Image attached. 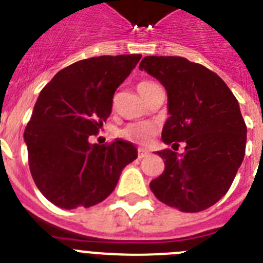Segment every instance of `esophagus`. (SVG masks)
Wrapping results in <instances>:
<instances>
[{"label":"esophagus","instance_id":"34e87169","mask_svg":"<svg viewBox=\"0 0 263 263\" xmlns=\"http://www.w3.org/2000/svg\"><path fill=\"white\" fill-rule=\"evenodd\" d=\"M148 155V152H146V150H143V148H139L138 150V158L139 159H142V158L147 157Z\"/></svg>","mask_w":263,"mask_h":263}]
</instances>
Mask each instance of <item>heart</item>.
Listing matches in <instances>:
<instances>
[{
	"mask_svg": "<svg viewBox=\"0 0 263 263\" xmlns=\"http://www.w3.org/2000/svg\"><path fill=\"white\" fill-rule=\"evenodd\" d=\"M157 85L154 81H141L138 84V92L141 96L147 92L152 87ZM157 126L152 122L147 121H139V122H130L127 124L124 129L120 132V136L126 141H130L133 143H138V145H147L152 142V139L157 136Z\"/></svg>",
	"mask_w": 263,
	"mask_h": 263,
	"instance_id": "1",
	"label": "heart"
}]
</instances>
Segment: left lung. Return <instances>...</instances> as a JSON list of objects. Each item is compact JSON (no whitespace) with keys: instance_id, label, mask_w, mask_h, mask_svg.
Wrapping results in <instances>:
<instances>
[{"instance_id":"8db88e82","label":"left lung","mask_w":263,"mask_h":263,"mask_svg":"<svg viewBox=\"0 0 263 263\" xmlns=\"http://www.w3.org/2000/svg\"><path fill=\"white\" fill-rule=\"evenodd\" d=\"M164 85L170 117L162 139L186 145L183 155L158 152L164 171L150 183L158 200L182 212H200L231 188L245 155L246 125L222 79L180 57H145L139 64Z\"/></svg>"}]
</instances>
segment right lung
I'll list each match as a JSON object with an SVG mask.
<instances>
[{
    "label": "right lung",
    "mask_w": 263,
    "mask_h": 263,
    "mask_svg": "<svg viewBox=\"0 0 263 263\" xmlns=\"http://www.w3.org/2000/svg\"><path fill=\"white\" fill-rule=\"evenodd\" d=\"M142 55H104L63 68L42 89L25 129L32 179L43 196L64 210L89 208L113 192L133 143L92 145L113 106L115 92Z\"/></svg>",
    "instance_id": "1"
}]
</instances>
